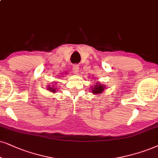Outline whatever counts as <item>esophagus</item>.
Masks as SVG:
<instances>
[{
    "mask_svg": "<svg viewBox=\"0 0 158 158\" xmlns=\"http://www.w3.org/2000/svg\"><path fill=\"white\" fill-rule=\"evenodd\" d=\"M72 71H73V73H75V74H78L79 72V66L78 65H74L73 66V69H72Z\"/></svg>",
    "mask_w": 158,
    "mask_h": 158,
    "instance_id": "34e87169",
    "label": "esophagus"
}]
</instances>
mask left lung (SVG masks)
<instances>
[{
    "label": "left lung",
    "mask_w": 158,
    "mask_h": 158,
    "mask_svg": "<svg viewBox=\"0 0 158 158\" xmlns=\"http://www.w3.org/2000/svg\"><path fill=\"white\" fill-rule=\"evenodd\" d=\"M105 89V85H101L99 82H96L95 86L93 87H91V92L95 95H98V94H101L103 93V91Z\"/></svg>",
    "instance_id": "8db88e82"
}]
</instances>
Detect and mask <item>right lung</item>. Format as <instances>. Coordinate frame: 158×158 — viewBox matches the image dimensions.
I'll return each mask as SVG.
<instances>
[{
    "instance_id": "1",
    "label": "right lung",
    "mask_w": 158,
    "mask_h": 158,
    "mask_svg": "<svg viewBox=\"0 0 158 158\" xmlns=\"http://www.w3.org/2000/svg\"><path fill=\"white\" fill-rule=\"evenodd\" d=\"M56 83H57V81H55V83H53L54 85H52V87H50V85H49V87H48L47 90H49V92H52V93H56V92H57L56 89H57V87H55V85H56Z\"/></svg>"
}]
</instances>
